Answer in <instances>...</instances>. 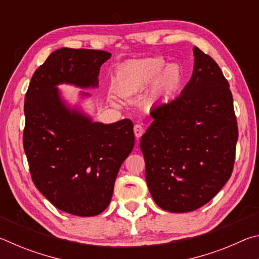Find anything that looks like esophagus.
<instances>
[{
    "label": "esophagus",
    "instance_id": "34e87169",
    "mask_svg": "<svg viewBox=\"0 0 259 259\" xmlns=\"http://www.w3.org/2000/svg\"><path fill=\"white\" fill-rule=\"evenodd\" d=\"M134 133H135V136H136V138H137V140L142 137L144 134V128L142 126V124H135Z\"/></svg>",
    "mask_w": 259,
    "mask_h": 259
}]
</instances>
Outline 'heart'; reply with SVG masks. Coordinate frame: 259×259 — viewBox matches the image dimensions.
<instances>
[{
	"label": "heart",
	"mask_w": 259,
	"mask_h": 259,
	"mask_svg": "<svg viewBox=\"0 0 259 259\" xmlns=\"http://www.w3.org/2000/svg\"><path fill=\"white\" fill-rule=\"evenodd\" d=\"M184 73L177 64H168L161 56L137 59L121 66L114 77V88L122 96L138 94L151 84L150 97L156 102L172 98L181 88Z\"/></svg>",
	"instance_id": "heart-1"
}]
</instances>
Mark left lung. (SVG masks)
I'll list each match as a JSON object with an SVG mask.
<instances>
[{
	"label": "left lung",
	"mask_w": 259,
	"mask_h": 259,
	"mask_svg": "<svg viewBox=\"0 0 259 259\" xmlns=\"http://www.w3.org/2000/svg\"><path fill=\"white\" fill-rule=\"evenodd\" d=\"M194 67L182 94L152 108L140 139L153 200L170 212L208 203L233 171L238 122L229 82L216 61L193 48Z\"/></svg>",
	"instance_id": "1"
}]
</instances>
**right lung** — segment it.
Returning a JSON list of instances; mask_svg holds the SVG:
<instances>
[{
  "label": "right lung",
  "mask_w": 259,
  "mask_h": 259,
  "mask_svg": "<svg viewBox=\"0 0 259 259\" xmlns=\"http://www.w3.org/2000/svg\"><path fill=\"white\" fill-rule=\"evenodd\" d=\"M108 58L106 51L61 48L35 71L25 96L23 144L34 185L56 208L80 217L108 207L135 145L134 123L91 122L65 107L56 85L96 87Z\"/></svg>",
  "instance_id": "1"
}]
</instances>
